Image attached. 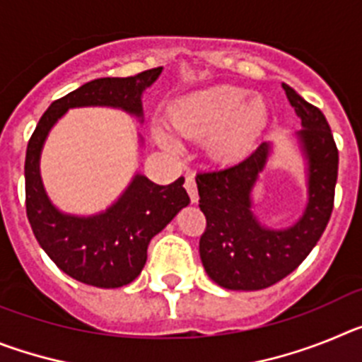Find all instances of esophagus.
Masks as SVG:
<instances>
[{
    "mask_svg": "<svg viewBox=\"0 0 362 362\" xmlns=\"http://www.w3.org/2000/svg\"><path fill=\"white\" fill-rule=\"evenodd\" d=\"M185 188H187L192 203H197V201H199V194H197L196 179H194V174H192V172H187V175H185Z\"/></svg>",
    "mask_w": 362,
    "mask_h": 362,
    "instance_id": "34e87169",
    "label": "esophagus"
}]
</instances>
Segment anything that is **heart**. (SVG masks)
Here are the masks:
<instances>
[{
  "instance_id": "obj_1",
  "label": "heart",
  "mask_w": 362,
  "mask_h": 362,
  "mask_svg": "<svg viewBox=\"0 0 362 362\" xmlns=\"http://www.w3.org/2000/svg\"><path fill=\"white\" fill-rule=\"evenodd\" d=\"M268 105L245 88L217 85L177 99L168 108V123L190 139L209 137L210 152L219 159L239 158L261 136L268 123ZM165 148H175V139L166 129L153 130Z\"/></svg>"
}]
</instances>
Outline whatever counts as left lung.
<instances>
[{
    "instance_id": "obj_1",
    "label": "left lung",
    "mask_w": 362,
    "mask_h": 362,
    "mask_svg": "<svg viewBox=\"0 0 362 362\" xmlns=\"http://www.w3.org/2000/svg\"><path fill=\"white\" fill-rule=\"evenodd\" d=\"M300 117L299 141L308 159V204L296 225L270 230L252 214L250 192L267 165L270 146L259 145L239 163L199 172V209L206 228L199 255L210 279L228 290H263L292 274L317 245L334 210L339 152L325 114L284 85Z\"/></svg>"
}]
</instances>
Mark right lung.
I'll list each match as a JSON object with an SVG mask.
<instances>
[{
  "label": "right lung",
  "instance_id": "1",
  "mask_svg": "<svg viewBox=\"0 0 362 362\" xmlns=\"http://www.w3.org/2000/svg\"><path fill=\"white\" fill-rule=\"evenodd\" d=\"M161 66L130 78H99L56 99L32 132L25 158L27 217L47 255L72 279L99 288L132 283L146 263L150 239L161 232L179 210L190 203L179 177L156 185L137 174L130 187L107 212L92 217L65 216L54 209L40 177V153L49 134L69 108L105 105L141 117V94L161 74Z\"/></svg>",
  "mask_w": 362,
  "mask_h": 362
}]
</instances>
